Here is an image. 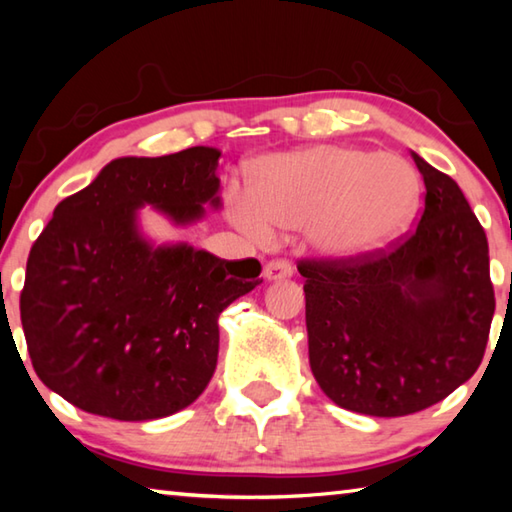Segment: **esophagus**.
<instances>
[{"instance_id": "34e87169", "label": "esophagus", "mask_w": 512, "mask_h": 512, "mask_svg": "<svg viewBox=\"0 0 512 512\" xmlns=\"http://www.w3.org/2000/svg\"><path fill=\"white\" fill-rule=\"evenodd\" d=\"M293 275V268L289 262L284 259H273L264 266V277L268 282H277V280H287V277Z\"/></svg>"}]
</instances>
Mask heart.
Masks as SVG:
<instances>
[{
  "label": "heart",
  "instance_id": "1",
  "mask_svg": "<svg viewBox=\"0 0 512 512\" xmlns=\"http://www.w3.org/2000/svg\"><path fill=\"white\" fill-rule=\"evenodd\" d=\"M418 194V176L400 155L318 144L264 155L250 167V187L230 185L223 198L232 225L257 244L302 230L318 257L352 262L400 235Z\"/></svg>",
  "mask_w": 512,
  "mask_h": 512
}]
</instances>
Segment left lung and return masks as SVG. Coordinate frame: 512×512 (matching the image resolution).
Segmentation results:
<instances>
[{
    "label": "left lung",
    "mask_w": 512,
    "mask_h": 512,
    "mask_svg": "<svg viewBox=\"0 0 512 512\" xmlns=\"http://www.w3.org/2000/svg\"><path fill=\"white\" fill-rule=\"evenodd\" d=\"M424 210L391 250L307 259L311 372L341 409L400 418L445 400L481 366L495 291L488 239L452 178L411 151Z\"/></svg>",
    "instance_id": "1"
}]
</instances>
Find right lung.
<instances>
[{
    "instance_id": "right-lung-1",
    "label": "right lung",
    "mask_w": 512,
    "mask_h": 512,
    "mask_svg": "<svg viewBox=\"0 0 512 512\" xmlns=\"http://www.w3.org/2000/svg\"><path fill=\"white\" fill-rule=\"evenodd\" d=\"M219 158L212 146L117 158L56 205L29 253L20 316L33 370L69 404L155 420L210 384L219 314L262 284V264L155 246L140 210L151 205L173 225L201 221L203 205L219 210Z\"/></svg>"
}]
</instances>
